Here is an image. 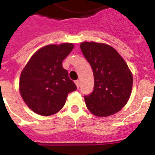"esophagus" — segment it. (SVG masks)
Here are the masks:
<instances>
[{
    "label": "esophagus",
    "mask_w": 155,
    "mask_h": 155,
    "mask_svg": "<svg viewBox=\"0 0 155 155\" xmlns=\"http://www.w3.org/2000/svg\"><path fill=\"white\" fill-rule=\"evenodd\" d=\"M75 84H76V86H77L78 88L80 87V84H81V82H80V81H79V80H77V81H75Z\"/></svg>",
    "instance_id": "obj_1"
}]
</instances>
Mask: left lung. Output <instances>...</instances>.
I'll use <instances>...</instances> for the list:
<instances>
[{"mask_svg": "<svg viewBox=\"0 0 155 155\" xmlns=\"http://www.w3.org/2000/svg\"><path fill=\"white\" fill-rule=\"evenodd\" d=\"M81 49L94 74L93 91L84 95L88 110L96 116L114 114L130 99L133 76L114 48L102 43L83 42Z\"/></svg>", "mask_w": 155, "mask_h": 155, "instance_id": "left-lung-1", "label": "left lung"}]
</instances>
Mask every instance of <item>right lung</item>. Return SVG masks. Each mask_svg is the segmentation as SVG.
Returning a JSON list of instances; mask_svg holds the SVG:
<instances>
[{
    "label": "right lung",
    "instance_id": "obj_1",
    "mask_svg": "<svg viewBox=\"0 0 155 155\" xmlns=\"http://www.w3.org/2000/svg\"><path fill=\"white\" fill-rule=\"evenodd\" d=\"M71 43L49 45L36 51L20 78L23 101L36 114L48 116L63 107L68 94L77 88L62 61L73 50Z\"/></svg>",
    "mask_w": 155,
    "mask_h": 155
}]
</instances>
